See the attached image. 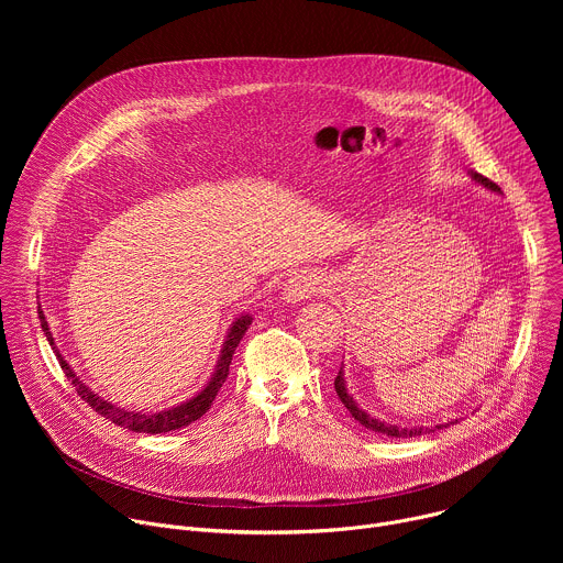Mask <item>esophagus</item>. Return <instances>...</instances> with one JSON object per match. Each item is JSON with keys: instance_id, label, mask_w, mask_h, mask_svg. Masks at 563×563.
<instances>
[{"instance_id": "1", "label": "esophagus", "mask_w": 563, "mask_h": 563, "mask_svg": "<svg viewBox=\"0 0 563 563\" xmlns=\"http://www.w3.org/2000/svg\"><path fill=\"white\" fill-rule=\"evenodd\" d=\"M328 287L325 278L316 274V272H300V274H294L285 287H283V302L287 305H298L316 294H320Z\"/></svg>"}]
</instances>
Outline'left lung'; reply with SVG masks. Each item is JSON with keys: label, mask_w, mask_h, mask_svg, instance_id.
<instances>
[{"label": "left lung", "mask_w": 563, "mask_h": 563, "mask_svg": "<svg viewBox=\"0 0 563 563\" xmlns=\"http://www.w3.org/2000/svg\"><path fill=\"white\" fill-rule=\"evenodd\" d=\"M470 174V178L474 180V183H478L481 187H486V189H490V191H495V194H501V189L495 185V183H490L488 178H484L481 174H476V172H467ZM334 389H336V394H339V398L343 400V406L350 410V415L363 426V428H367V430H372V432H378V434H385V437H391V439H410V437H421V434H430V432H434V430H441V428H448L450 423H439V426H421V428H410V426H398V423H391V421H383V419H376V417H372V415H367L356 400H354V396L347 391V380H345V372H343V367H341V372H339V376H336V380H334Z\"/></svg>", "instance_id": "8db88e82"}]
</instances>
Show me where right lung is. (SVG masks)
<instances>
[{"instance_id":"right-lung-1","label":"right lung","mask_w":563,"mask_h":563,"mask_svg":"<svg viewBox=\"0 0 563 563\" xmlns=\"http://www.w3.org/2000/svg\"><path fill=\"white\" fill-rule=\"evenodd\" d=\"M37 313H40V320H42V332L46 334L51 347L55 350V356H57V361H59V365H62L66 378L73 383L75 391H77L79 396H82L98 415H102V417L109 419L111 423H115V426H120V428H126V430H131V432H144V434H163V432L180 430V428H185V426L198 421V419L209 410V406L213 404V398H216L218 389H220L222 383L227 380L233 352H235L238 343L243 341L245 332L250 330L252 320H254L252 313H240V316L233 320L229 332H227V336H224V343H222V350H220L216 369H213L209 383H207L196 396L187 398L185 404H180V406H176V408H167V410H159V412H131V410H124V408L111 404V400L102 398L100 394L91 391L89 385H85L82 380H79V376L70 369V365H68V363L64 361V356L59 354V350H57V345H55V339H53V334H51V328H48V323H46V316H44L42 307L37 309Z\"/></svg>"}]
</instances>
